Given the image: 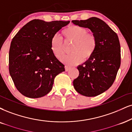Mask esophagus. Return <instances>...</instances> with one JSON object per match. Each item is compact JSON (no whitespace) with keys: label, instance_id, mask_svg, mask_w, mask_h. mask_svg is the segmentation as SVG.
<instances>
[{"label":"esophagus","instance_id":"obj_1","mask_svg":"<svg viewBox=\"0 0 132 132\" xmlns=\"http://www.w3.org/2000/svg\"><path fill=\"white\" fill-rule=\"evenodd\" d=\"M70 69V67L67 66V65L65 66V70L66 71H68Z\"/></svg>","mask_w":132,"mask_h":132}]
</instances>
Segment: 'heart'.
I'll use <instances>...</instances> for the list:
<instances>
[{"label":"heart","mask_w":132,"mask_h":132,"mask_svg":"<svg viewBox=\"0 0 132 132\" xmlns=\"http://www.w3.org/2000/svg\"><path fill=\"white\" fill-rule=\"evenodd\" d=\"M65 44L72 43L70 54L63 57L61 61L67 65H75L82 60H88L93 56L97 48V38L87 29L78 25H70L62 31ZM51 51L54 56L60 59L65 51V46L61 37L55 35L51 39Z\"/></svg>","instance_id":"1"}]
</instances>
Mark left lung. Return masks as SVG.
Instances as JSON below:
<instances>
[{
    "mask_svg": "<svg viewBox=\"0 0 132 132\" xmlns=\"http://www.w3.org/2000/svg\"><path fill=\"white\" fill-rule=\"evenodd\" d=\"M75 25L90 29L97 38L93 56L77 67L79 74L73 81L75 90L86 97H95L110 88L121 65V46L118 35L102 19L92 17L73 20Z\"/></svg>",
    "mask_w": 132,
    "mask_h": 132,
    "instance_id": "obj_1",
    "label": "left lung"
}]
</instances>
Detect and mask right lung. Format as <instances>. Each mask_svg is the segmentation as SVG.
<instances>
[{
	"label": "right lung",
	"instance_id": "1",
	"mask_svg": "<svg viewBox=\"0 0 132 132\" xmlns=\"http://www.w3.org/2000/svg\"><path fill=\"white\" fill-rule=\"evenodd\" d=\"M69 22L34 19L13 37L9 51V72L21 94L32 98L46 95L53 88L55 77L65 71L64 65L52 53L51 42Z\"/></svg>",
	"mask_w": 132,
	"mask_h": 132
}]
</instances>
